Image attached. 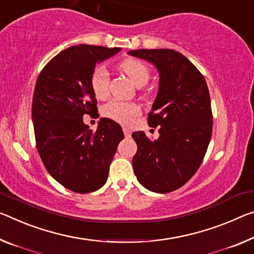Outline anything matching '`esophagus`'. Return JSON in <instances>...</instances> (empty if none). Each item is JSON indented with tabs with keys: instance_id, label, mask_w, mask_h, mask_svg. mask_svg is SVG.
<instances>
[{
	"instance_id": "esophagus-1",
	"label": "esophagus",
	"mask_w": 254,
	"mask_h": 254,
	"mask_svg": "<svg viewBox=\"0 0 254 254\" xmlns=\"http://www.w3.org/2000/svg\"><path fill=\"white\" fill-rule=\"evenodd\" d=\"M123 132H124V135H126L127 138H130V136H131V133H132V131L130 130V128L124 127H123Z\"/></svg>"
}]
</instances>
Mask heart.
<instances>
[{"label": "heart", "mask_w": 254, "mask_h": 254, "mask_svg": "<svg viewBox=\"0 0 254 254\" xmlns=\"http://www.w3.org/2000/svg\"><path fill=\"white\" fill-rule=\"evenodd\" d=\"M120 70L126 74L135 87H143L150 78V69L146 63L139 59L128 58L120 64ZM92 92L97 98H105L110 92V74L105 66L100 65L94 70L90 78ZM141 110L135 103L122 102L113 99L103 108V114L106 118L122 124H131Z\"/></svg>", "instance_id": "1"}]
</instances>
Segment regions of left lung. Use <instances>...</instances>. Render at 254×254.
Segmentation results:
<instances>
[{"mask_svg": "<svg viewBox=\"0 0 254 254\" xmlns=\"http://www.w3.org/2000/svg\"><path fill=\"white\" fill-rule=\"evenodd\" d=\"M128 55L146 60L159 74L158 92L148 124L159 127V138L133 132L138 150L132 159L139 183L156 193L176 190L198 171L212 133L207 82L183 54L173 50H138Z\"/></svg>", "mask_w": 254, "mask_h": 254, "instance_id": "left-lung-1", "label": "left lung"}]
</instances>
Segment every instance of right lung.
Here are the masks:
<instances>
[{
    "label": "right lung",
    "instance_id": "1",
    "mask_svg": "<svg viewBox=\"0 0 254 254\" xmlns=\"http://www.w3.org/2000/svg\"><path fill=\"white\" fill-rule=\"evenodd\" d=\"M121 48L80 45L64 50L46 64L36 82L33 108L37 150L52 178L76 193L98 190L106 183L122 127L99 120L96 132L83 115L97 112L90 86L95 66Z\"/></svg>",
    "mask_w": 254,
    "mask_h": 254
}]
</instances>
